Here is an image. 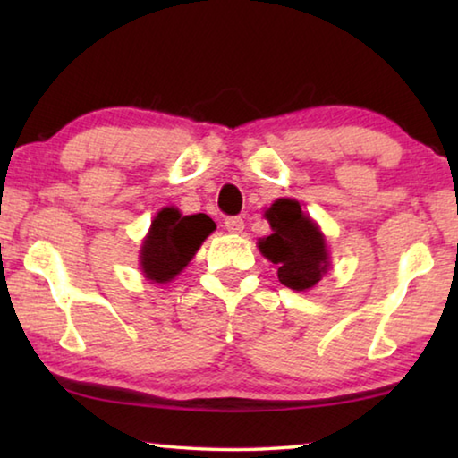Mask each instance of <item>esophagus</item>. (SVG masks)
<instances>
[{
	"label": "esophagus",
	"instance_id": "esophagus-1",
	"mask_svg": "<svg viewBox=\"0 0 458 458\" xmlns=\"http://www.w3.org/2000/svg\"><path fill=\"white\" fill-rule=\"evenodd\" d=\"M224 228H226L228 232H232V234H242L244 220L240 218V216H230V218L224 220Z\"/></svg>",
	"mask_w": 458,
	"mask_h": 458
}]
</instances>
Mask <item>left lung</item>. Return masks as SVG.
<instances>
[{
	"mask_svg": "<svg viewBox=\"0 0 458 458\" xmlns=\"http://www.w3.org/2000/svg\"><path fill=\"white\" fill-rule=\"evenodd\" d=\"M273 234L262 238V257L276 265L278 281L293 291H307L329 270V252L317 224L303 214L299 201L281 198L265 212Z\"/></svg>",
	"mask_w": 458,
	"mask_h": 458,
	"instance_id": "left-lung-1",
	"label": "left lung"
}]
</instances>
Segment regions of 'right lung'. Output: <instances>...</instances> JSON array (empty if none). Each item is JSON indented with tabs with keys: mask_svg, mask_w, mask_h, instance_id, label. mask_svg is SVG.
Wrapping results in <instances>:
<instances>
[{
	"mask_svg": "<svg viewBox=\"0 0 458 458\" xmlns=\"http://www.w3.org/2000/svg\"><path fill=\"white\" fill-rule=\"evenodd\" d=\"M216 224L206 214L182 216L177 208H164L151 222L141 246V270L151 283H169L190 265Z\"/></svg>",
	"mask_w": 458,
	"mask_h": 458,
	"instance_id": "1",
	"label": "right lung"
}]
</instances>
